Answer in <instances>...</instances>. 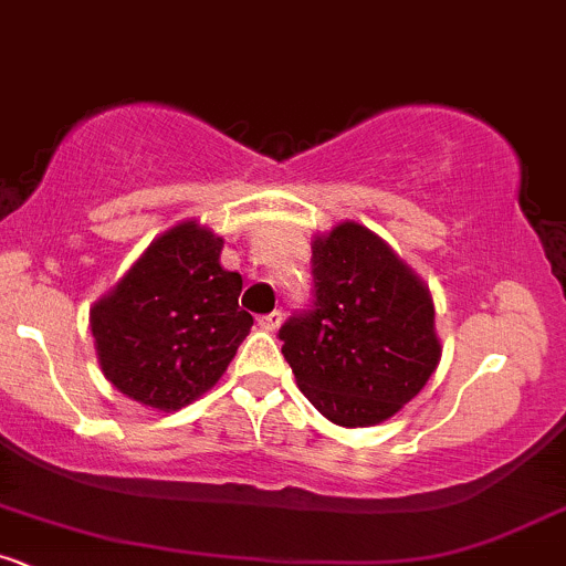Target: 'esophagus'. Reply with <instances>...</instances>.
<instances>
[{
	"instance_id": "1",
	"label": "esophagus",
	"mask_w": 566,
	"mask_h": 566,
	"mask_svg": "<svg viewBox=\"0 0 566 566\" xmlns=\"http://www.w3.org/2000/svg\"><path fill=\"white\" fill-rule=\"evenodd\" d=\"M281 324H283L281 310H272V313L261 315V318H259V326H261V329H266V332H275Z\"/></svg>"
}]
</instances>
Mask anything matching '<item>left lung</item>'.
Segmentation results:
<instances>
[{
    "instance_id": "left-lung-1",
    "label": "left lung",
    "mask_w": 566,
    "mask_h": 566,
    "mask_svg": "<svg viewBox=\"0 0 566 566\" xmlns=\"http://www.w3.org/2000/svg\"><path fill=\"white\" fill-rule=\"evenodd\" d=\"M313 307L281 326L296 386L337 427L402 410L440 364L427 283L354 221L313 240Z\"/></svg>"
}]
</instances>
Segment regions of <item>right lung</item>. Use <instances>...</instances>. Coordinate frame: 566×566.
Returning a JSON list of instances; mask_svg holds the SVG:
<instances>
[{"instance_id": "add662e5", "label": "right lung", "mask_w": 566, "mask_h": 566, "mask_svg": "<svg viewBox=\"0 0 566 566\" xmlns=\"http://www.w3.org/2000/svg\"><path fill=\"white\" fill-rule=\"evenodd\" d=\"M221 248L208 227L178 223L91 307L99 367L120 394L169 412L227 373L253 318L240 310L242 277L223 270Z\"/></svg>"}]
</instances>
